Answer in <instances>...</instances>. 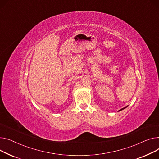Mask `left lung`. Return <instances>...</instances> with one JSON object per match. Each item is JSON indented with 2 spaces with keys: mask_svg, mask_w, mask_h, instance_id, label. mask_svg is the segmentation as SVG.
<instances>
[{
  "mask_svg": "<svg viewBox=\"0 0 159 159\" xmlns=\"http://www.w3.org/2000/svg\"><path fill=\"white\" fill-rule=\"evenodd\" d=\"M128 107V106H126V107H125V108H121V109H120V110H119V111H121V110H124V109H125V108H126V107Z\"/></svg>",
  "mask_w": 159,
  "mask_h": 159,
  "instance_id": "1",
  "label": "left lung"
}]
</instances>
